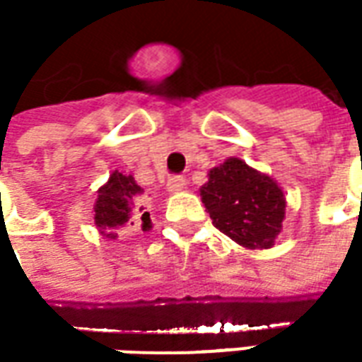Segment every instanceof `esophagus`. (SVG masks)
<instances>
[{
	"label": "esophagus",
	"mask_w": 362,
	"mask_h": 362,
	"mask_svg": "<svg viewBox=\"0 0 362 362\" xmlns=\"http://www.w3.org/2000/svg\"><path fill=\"white\" fill-rule=\"evenodd\" d=\"M166 188H168L170 194L182 192V189L186 188V178H184V176H170V178H168V184H166Z\"/></svg>",
	"instance_id": "34e87169"
}]
</instances>
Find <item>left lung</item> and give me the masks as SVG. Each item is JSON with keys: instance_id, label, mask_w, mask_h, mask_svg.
<instances>
[{"instance_id": "1", "label": "left lung", "mask_w": 362, "mask_h": 362, "mask_svg": "<svg viewBox=\"0 0 362 362\" xmlns=\"http://www.w3.org/2000/svg\"><path fill=\"white\" fill-rule=\"evenodd\" d=\"M202 202L213 225L244 248H272L285 219V196L272 176L236 157L209 170Z\"/></svg>"}]
</instances>
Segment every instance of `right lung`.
Returning a JSON list of instances; mask_svg holds the SVG:
<instances>
[{"mask_svg": "<svg viewBox=\"0 0 362 362\" xmlns=\"http://www.w3.org/2000/svg\"><path fill=\"white\" fill-rule=\"evenodd\" d=\"M141 192L143 189L137 186L132 174L118 173V170L110 174L108 182L98 189L95 204V225L100 230V235L106 238H116L119 228L134 225V217L143 211V207H139V211H135L134 199ZM139 217L143 228L149 227V213L144 211Z\"/></svg>", "mask_w": 362, "mask_h": 362, "instance_id": "obj_1", "label": "right lung"}]
</instances>
